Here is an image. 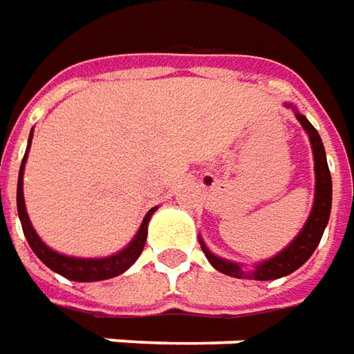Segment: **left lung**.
I'll use <instances>...</instances> for the list:
<instances>
[{
  "label": "left lung",
  "mask_w": 354,
  "mask_h": 354,
  "mask_svg": "<svg viewBox=\"0 0 354 354\" xmlns=\"http://www.w3.org/2000/svg\"><path fill=\"white\" fill-rule=\"evenodd\" d=\"M295 116L301 122L303 129L309 133L310 145H313V154H315L317 194H315V204H313V212L309 215V221L303 227L299 236L295 238L292 244L286 248L284 252L274 255L269 261L259 263L250 272H244L238 263L225 261L221 257L213 255L205 248L204 242L200 240L207 261L212 263L213 267L219 270V272H223V274H229V277L234 278H248V280H277L280 277H286V274H290L295 269H299L303 263L309 259L313 252L317 250L322 234H324L326 225H328V219H330V209H332V175H330V169H328L324 145H322V139H320L318 131L303 114H295Z\"/></svg>",
  "instance_id": "1"
}]
</instances>
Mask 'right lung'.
Here are the masks:
<instances>
[{
  "instance_id": "1",
  "label": "right lung",
  "mask_w": 354,
  "mask_h": 354,
  "mask_svg": "<svg viewBox=\"0 0 354 354\" xmlns=\"http://www.w3.org/2000/svg\"><path fill=\"white\" fill-rule=\"evenodd\" d=\"M30 141H32V135H30ZM28 141V149H30ZM28 149L26 154L22 158L21 171H19V185H17V209H19V217H21L22 230H24V236L28 240L32 252L36 253L37 257L55 272H59L61 277L68 278V280H76V282H97V280H106V278H114L118 274H122L125 270L131 267L133 263L137 261V257L141 255L145 242H147V229H149L150 215L156 212V207H152L145 219L137 236L133 238V242L125 250H122L116 255H110V257H102V259H80V257H68V255H62V253L53 252L51 248L41 242V238L37 236L36 230L32 227V223L28 219V213H26V205H24V196H22V171H24V162L28 156Z\"/></svg>"
}]
</instances>
